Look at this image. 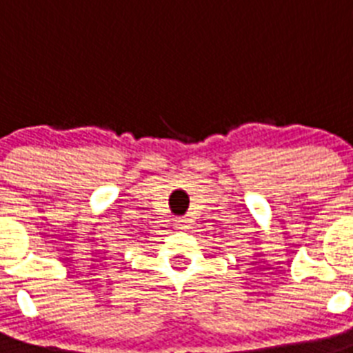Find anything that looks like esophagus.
<instances>
[{
  "instance_id": "34e87169",
  "label": "esophagus",
  "mask_w": 353,
  "mask_h": 353,
  "mask_svg": "<svg viewBox=\"0 0 353 353\" xmlns=\"http://www.w3.org/2000/svg\"><path fill=\"white\" fill-rule=\"evenodd\" d=\"M176 226L181 228V230H186V228L190 226V221H188L186 217H177L176 219Z\"/></svg>"
}]
</instances>
